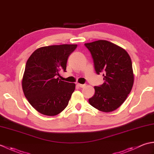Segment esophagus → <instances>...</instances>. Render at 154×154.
<instances>
[{
    "mask_svg": "<svg viewBox=\"0 0 154 154\" xmlns=\"http://www.w3.org/2000/svg\"><path fill=\"white\" fill-rule=\"evenodd\" d=\"M85 85H86L85 84H79V83H77V86H79V87H81V88H83Z\"/></svg>",
    "mask_w": 154,
    "mask_h": 154,
    "instance_id": "obj_1",
    "label": "esophagus"
}]
</instances>
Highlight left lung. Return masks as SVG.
<instances>
[{"label": "left lung", "instance_id": "obj_1", "mask_svg": "<svg viewBox=\"0 0 154 154\" xmlns=\"http://www.w3.org/2000/svg\"><path fill=\"white\" fill-rule=\"evenodd\" d=\"M92 55L97 74L103 73L104 82L94 87L89 99L91 106L109 112L122 105L134 84L131 58L125 50L106 40L85 44Z\"/></svg>", "mask_w": 154, "mask_h": 154}]
</instances>
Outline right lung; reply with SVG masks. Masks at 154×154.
I'll return each mask as SVG.
<instances>
[{
    "label": "right lung",
    "mask_w": 154,
    "mask_h": 154,
    "mask_svg": "<svg viewBox=\"0 0 154 154\" xmlns=\"http://www.w3.org/2000/svg\"><path fill=\"white\" fill-rule=\"evenodd\" d=\"M77 46L63 44L42 47L28 58L22 78V89L38 112L55 116L67 106L75 84L60 80L59 72H66L67 59Z\"/></svg>",
    "instance_id": "right-lung-1"
}]
</instances>
